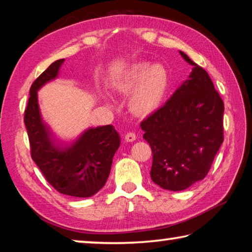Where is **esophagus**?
<instances>
[{"label": "esophagus", "mask_w": 252, "mask_h": 252, "mask_svg": "<svg viewBox=\"0 0 252 252\" xmlns=\"http://www.w3.org/2000/svg\"><path fill=\"white\" fill-rule=\"evenodd\" d=\"M125 139L126 142H133V141H135L136 135H135V133H133V132H129V133L126 134Z\"/></svg>", "instance_id": "esophagus-1"}]
</instances>
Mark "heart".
<instances>
[{"label": "heart", "instance_id": "heart-1", "mask_svg": "<svg viewBox=\"0 0 252 252\" xmlns=\"http://www.w3.org/2000/svg\"><path fill=\"white\" fill-rule=\"evenodd\" d=\"M170 75L162 64L138 63L126 72L119 89L126 94L133 92L130 108L138 116H150L163 103L169 90Z\"/></svg>", "mask_w": 252, "mask_h": 252}]
</instances>
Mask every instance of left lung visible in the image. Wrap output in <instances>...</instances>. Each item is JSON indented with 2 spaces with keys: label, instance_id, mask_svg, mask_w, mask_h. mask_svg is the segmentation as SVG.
I'll return each mask as SVG.
<instances>
[{
  "label": "left lung",
  "instance_id": "8db88e82",
  "mask_svg": "<svg viewBox=\"0 0 252 252\" xmlns=\"http://www.w3.org/2000/svg\"><path fill=\"white\" fill-rule=\"evenodd\" d=\"M180 54L193 65L189 78L141 122L143 139L152 149V181L170 191L202 180L223 141V101L207 71Z\"/></svg>",
  "mask_w": 252,
  "mask_h": 252
}]
</instances>
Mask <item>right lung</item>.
Wrapping results in <instances>:
<instances>
[{
	"label": "right lung",
	"instance_id": "1",
	"mask_svg": "<svg viewBox=\"0 0 252 252\" xmlns=\"http://www.w3.org/2000/svg\"><path fill=\"white\" fill-rule=\"evenodd\" d=\"M64 59L53 62L30 89L24 113L31 156L46 180L60 193L89 198L101 190L108 180L114 153L120 147V134L113 126L89 127L74 141H55L49 126L42 119L37 91L58 78Z\"/></svg>",
	"mask_w": 252,
	"mask_h": 252
}]
</instances>
